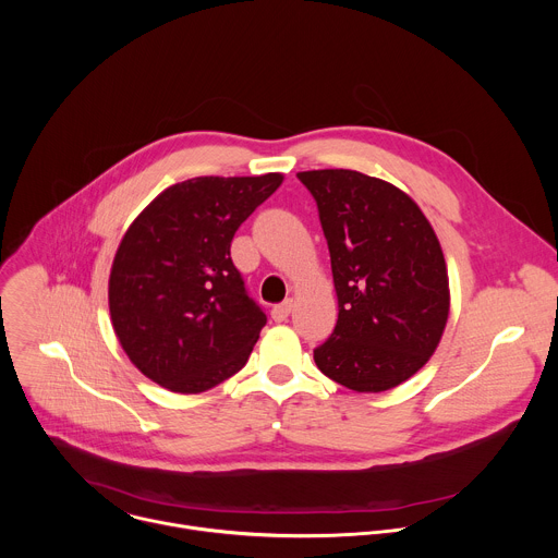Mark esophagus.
Segmentation results:
<instances>
[{"label": "esophagus", "instance_id": "1", "mask_svg": "<svg viewBox=\"0 0 558 558\" xmlns=\"http://www.w3.org/2000/svg\"><path fill=\"white\" fill-rule=\"evenodd\" d=\"M291 308H293V300H284V302H280V304H276L271 308V317H274L276 323H284L287 317H289V313H291Z\"/></svg>", "mask_w": 558, "mask_h": 558}]
</instances>
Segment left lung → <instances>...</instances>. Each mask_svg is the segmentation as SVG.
Segmentation results:
<instances>
[{
    "label": "left lung",
    "instance_id": "obj_1",
    "mask_svg": "<svg viewBox=\"0 0 558 558\" xmlns=\"http://www.w3.org/2000/svg\"><path fill=\"white\" fill-rule=\"evenodd\" d=\"M331 254L338 323L313 351L327 377L381 392L413 377L444 336L450 289L439 238L400 187L355 170H311Z\"/></svg>",
    "mask_w": 558,
    "mask_h": 558
}]
</instances>
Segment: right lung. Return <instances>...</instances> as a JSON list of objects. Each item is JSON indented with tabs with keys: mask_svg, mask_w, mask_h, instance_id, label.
Wrapping results in <instances>:
<instances>
[{
	"mask_svg": "<svg viewBox=\"0 0 558 558\" xmlns=\"http://www.w3.org/2000/svg\"><path fill=\"white\" fill-rule=\"evenodd\" d=\"M284 177H198L158 194L128 227L108 282L130 362L172 392H205L241 371L267 315L231 263V238Z\"/></svg>",
	"mask_w": 558,
	"mask_h": 558,
	"instance_id": "obj_1",
	"label": "right lung"
}]
</instances>
